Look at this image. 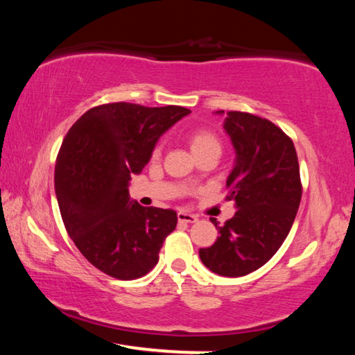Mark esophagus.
I'll return each mask as SVG.
<instances>
[{
	"label": "esophagus",
	"instance_id": "34e87169",
	"mask_svg": "<svg viewBox=\"0 0 355 355\" xmlns=\"http://www.w3.org/2000/svg\"><path fill=\"white\" fill-rule=\"evenodd\" d=\"M177 218H178L180 222H188V224H194V222L199 220V219H197V216L189 214V213H184V211H180L177 214Z\"/></svg>",
	"mask_w": 355,
	"mask_h": 355
}]
</instances>
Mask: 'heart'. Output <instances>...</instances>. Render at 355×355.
Wrapping results in <instances>:
<instances>
[{
    "label": "heart",
    "mask_w": 355,
    "mask_h": 355,
    "mask_svg": "<svg viewBox=\"0 0 355 355\" xmlns=\"http://www.w3.org/2000/svg\"><path fill=\"white\" fill-rule=\"evenodd\" d=\"M189 148L194 156H200L203 153H218L222 152V142L213 131L209 130H196L186 136ZM161 155V147H155L152 152V159H158Z\"/></svg>",
    "instance_id": "obj_1"
}]
</instances>
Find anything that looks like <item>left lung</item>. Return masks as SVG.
<instances>
[{"label":"left lung","instance_id":"obj_1","mask_svg":"<svg viewBox=\"0 0 355 355\" xmlns=\"http://www.w3.org/2000/svg\"><path fill=\"white\" fill-rule=\"evenodd\" d=\"M224 114V111H216ZM224 130L235 148L227 178V200L238 211L213 245L200 249L202 263L224 277H243L271 260L296 218L302 184L293 141L277 125L249 112L228 111Z\"/></svg>","mask_w":355,"mask_h":355}]
</instances>
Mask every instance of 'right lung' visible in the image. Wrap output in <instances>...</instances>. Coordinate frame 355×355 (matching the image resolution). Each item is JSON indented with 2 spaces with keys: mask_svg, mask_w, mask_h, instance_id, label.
Here are the masks:
<instances>
[{
  "mask_svg": "<svg viewBox=\"0 0 355 355\" xmlns=\"http://www.w3.org/2000/svg\"><path fill=\"white\" fill-rule=\"evenodd\" d=\"M189 112L119 101L84 112L65 135L55 167L59 209L78 250L101 272L133 280L158 263L177 213L131 200L128 184L159 137Z\"/></svg>",
  "mask_w": 355,
  "mask_h": 355,
  "instance_id": "obj_1",
  "label": "right lung"
}]
</instances>
